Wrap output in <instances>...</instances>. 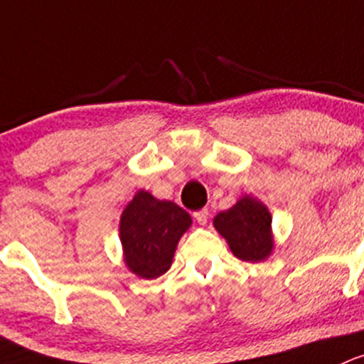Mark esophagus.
Wrapping results in <instances>:
<instances>
[{
  "instance_id": "esophagus-1",
  "label": "esophagus",
  "mask_w": 364,
  "mask_h": 364,
  "mask_svg": "<svg viewBox=\"0 0 364 364\" xmlns=\"http://www.w3.org/2000/svg\"><path fill=\"white\" fill-rule=\"evenodd\" d=\"M194 215V220H196L198 224H201V226H205V224L208 223V208H201V210H198V212H194L193 213Z\"/></svg>"
}]
</instances>
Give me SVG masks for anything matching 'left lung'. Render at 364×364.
Returning <instances> with one entry per match:
<instances>
[{
	"mask_svg": "<svg viewBox=\"0 0 364 364\" xmlns=\"http://www.w3.org/2000/svg\"><path fill=\"white\" fill-rule=\"evenodd\" d=\"M213 226L228 240L238 259L257 263L272 252V215L268 208L254 198L243 196L230 210L217 213Z\"/></svg>",
	"mask_w": 364,
	"mask_h": 364,
	"instance_id": "obj_1",
	"label": "left lung"
}]
</instances>
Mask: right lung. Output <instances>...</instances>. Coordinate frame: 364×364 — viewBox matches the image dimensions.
Masks as SVG:
<instances>
[{
  "instance_id": "obj_1",
  "label": "right lung",
  "mask_w": 364,
  "mask_h": 364,
  "mask_svg": "<svg viewBox=\"0 0 364 364\" xmlns=\"http://www.w3.org/2000/svg\"><path fill=\"white\" fill-rule=\"evenodd\" d=\"M191 215L173 201L138 191L121 217V242L127 268L141 279L168 272L175 247L191 226Z\"/></svg>"
}]
</instances>
